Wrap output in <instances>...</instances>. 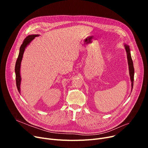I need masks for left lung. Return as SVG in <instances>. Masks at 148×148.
I'll return each mask as SVG.
<instances>
[{"instance_id": "1", "label": "left lung", "mask_w": 148, "mask_h": 148, "mask_svg": "<svg viewBox=\"0 0 148 148\" xmlns=\"http://www.w3.org/2000/svg\"><path fill=\"white\" fill-rule=\"evenodd\" d=\"M124 46H125V49L127 54V59H128V66H129V73H130L131 82V89H133V82H134V68L133 66V62L131 56L130 49L129 46L127 44H125Z\"/></svg>"}]
</instances>
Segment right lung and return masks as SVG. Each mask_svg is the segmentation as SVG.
<instances>
[{
    "label": "right lung",
    "mask_w": 148,
    "mask_h": 148,
    "mask_svg": "<svg viewBox=\"0 0 148 148\" xmlns=\"http://www.w3.org/2000/svg\"><path fill=\"white\" fill-rule=\"evenodd\" d=\"M39 35H30L27 36L23 42L20 48V51L18 54V56L17 60L16 61V64H15V79H16V84L18 92L20 93V84H21V76H20V65L21 62L22 60L23 53L25 52V50L26 47L30 44V42L32 41L34 39L38 36Z\"/></svg>",
    "instance_id": "right-lung-1"
}]
</instances>
